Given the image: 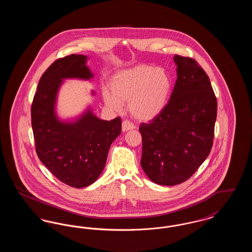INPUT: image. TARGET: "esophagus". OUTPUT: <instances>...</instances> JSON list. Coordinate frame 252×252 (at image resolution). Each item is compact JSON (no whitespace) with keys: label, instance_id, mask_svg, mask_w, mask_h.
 <instances>
[{"label":"esophagus","instance_id":"1","mask_svg":"<svg viewBox=\"0 0 252 252\" xmlns=\"http://www.w3.org/2000/svg\"><path fill=\"white\" fill-rule=\"evenodd\" d=\"M134 128H135V126L132 125L130 122H128V121H124L123 122V124H122V131L126 132L128 131V130H132Z\"/></svg>","mask_w":252,"mask_h":252}]
</instances>
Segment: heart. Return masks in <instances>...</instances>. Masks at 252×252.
Wrapping results in <instances>:
<instances>
[{
	"mask_svg": "<svg viewBox=\"0 0 252 252\" xmlns=\"http://www.w3.org/2000/svg\"><path fill=\"white\" fill-rule=\"evenodd\" d=\"M109 87L110 92H103L107 108L119 112L127 103L128 111L135 119L149 122L158 117L167 107L173 79L164 68L140 64L114 73Z\"/></svg>",
	"mask_w": 252,
	"mask_h": 252,
	"instance_id": "1",
	"label": "heart"
}]
</instances>
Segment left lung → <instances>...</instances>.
I'll return each instance as SVG.
<instances>
[{"label": "left lung", "instance_id": "left-lung-1", "mask_svg": "<svg viewBox=\"0 0 252 252\" xmlns=\"http://www.w3.org/2000/svg\"><path fill=\"white\" fill-rule=\"evenodd\" d=\"M177 81L167 107L142 124L141 166L154 183L173 186L191 178L209 156L217 101L210 79L195 60L174 56Z\"/></svg>", "mask_w": 252, "mask_h": 252}]
</instances>
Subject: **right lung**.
<instances>
[{"mask_svg": "<svg viewBox=\"0 0 252 252\" xmlns=\"http://www.w3.org/2000/svg\"><path fill=\"white\" fill-rule=\"evenodd\" d=\"M88 60L87 56L71 55L55 61L42 74L31 108L36 154L40 161L60 181L79 189L100 177L108 149L122 131L120 117L102 120L90 105L71 118L62 119L58 113L59 94L66 79H94ZM91 94L95 95L94 91Z\"/></svg>", "mask_w": 252, "mask_h": 252, "instance_id": "1", "label": "right lung"}]
</instances>
